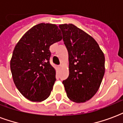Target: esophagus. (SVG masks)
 <instances>
[{
    "label": "esophagus",
    "instance_id": "esophagus-1",
    "mask_svg": "<svg viewBox=\"0 0 123 123\" xmlns=\"http://www.w3.org/2000/svg\"><path fill=\"white\" fill-rule=\"evenodd\" d=\"M61 67H62V65H61V64H60L59 66H58V68H59V69H60V68H61Z\"/></svg>",
    "mask_w": 123,
    "mask_h": 123
}]
</instances>
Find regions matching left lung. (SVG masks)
<instances>
[{
    "mask_svg": "<svg viewBox=\"0 0 123 123\" xmlns=\"http://www.w3.org/2000/svg\"><path fill=\"white\" fill-rule=\"evenodd\" d=\"M69 59V76L63 80L67 95L84 103L95 95L105 73V56L95 40L73 24L59 25Z\"/></svg>",
    "mask_w": 123,
    "mask_h": 123,
    "instance_id": "left-lung-1",
    "label": "left lung"
}]
</instances>
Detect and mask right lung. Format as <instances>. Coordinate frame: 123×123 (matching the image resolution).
<instances>
[{
	"mask_svg": "<svg viewBox=\"0 0 123 123\" xmlns=\"http://www.w3.org/2000/svg\"><path fill=\"white\" fill-rule=\"evenodd\" d=\"M62 38L57 25L41 23L28 30L15 47L10 61L12 78L29 100L42 101L51 94L56 72L49 62V47Z\"/></svg>",
	"mask_w": 123,
	"mask_h": 123,
	"instance_id": "right-lung-1",
	"label": "right lung"
}]
</instances>
